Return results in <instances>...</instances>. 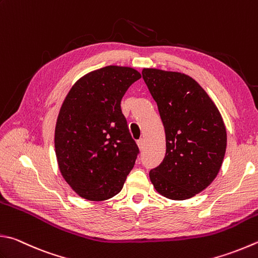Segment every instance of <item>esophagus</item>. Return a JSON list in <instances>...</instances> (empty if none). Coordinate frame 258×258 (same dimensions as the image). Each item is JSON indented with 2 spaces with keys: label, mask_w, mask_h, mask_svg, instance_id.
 <instances>
[{
  "label": "esophagus",
  "mask_w": 258,
  "mask_h": 258,
  "mask_svg": "<svg viewBox=\"0 0 258 258\" xmlns=\"http://www.w3.org/2000/svg\"><path fill=\"white\" fill-rule=\"evenodd\" d=\"M137 144H138V147L140 149H144V147H145V139L144 138H140L138 142H137Z\"/></svg>",
  "instance_id": "esophagus-1"
}]
</instances>
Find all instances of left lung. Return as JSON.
Returning <instances> with one entry per match:
<instances>
[{
  "label": "left lung",
  "instance_id": "1",
  "mask_svg": "<svg viewBox=\"0 0 258 258\" xmlns=\"http://www.w3.org/2000/svg\"><path fill=\"white\" fill-rule=\"evenodd\" d=\"M142 74L166 135V154L150 169V181L163 197L186 200L210 185L219 173L227 146L225 123L192 77L156 69H145Z\"/></svg>",
  "mask_w": 258,
  "mask_h": 258
}]
</instances>
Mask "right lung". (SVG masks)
<instances>
[{
  "label": "right lung",
  "mask_w": 258,
  "mask_h": 258,
  "mask_svg": "<svg viewBox=\"0 0 258 258\" xmlns=\"http://www.w3.org/2000/svg\"><path fill=\"white\" fill-rule=\"evenodd\" d=\"M140 77L130 67H103L77 81L61 105L55 129L58 166L86 200L116 196L134 168L139 148L120 104Z\"/></svg>",
  "instance_id": "right-lung-1"
}]
</instances>
